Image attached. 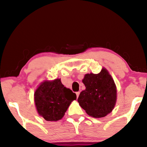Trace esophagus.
I'll return each mask as SVG.
<instances>
[{"mask_svg":"<svg viewBox=\"0 0 147 147\" xmlns=\"http://www.w3.org/2000/svg\"><path fill=\"white\" fill-rule=\"evenodd\" d=\"M79 95H80V92H76V96H77V98L79 97Z\"/></svg>","mask_w":147,"mask_h":147,"instance_id":"obj_1","label":"esophagus"}]
</instances>
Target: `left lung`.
I'll return each instance as SVG.
<instances>
[{
	"label": "left lung",
	"mask_w": 147,
	"mask_h": 147,
	"mask_svg": "<svg viewBox=\"0 0 147 147\" xmlns=\"http://www.w3.org/2000/svg\"><path fill=\"white\" fill-rule=\"evenodd\" d=\"M82 82L86 89L80 92L78 102L86 113L102 118L111 112L116 101V88L107 70L103 68L98 74H86Z\"/></svg>",
	"instance_id": "1"
}]
</instances>
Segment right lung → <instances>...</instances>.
Instances as JSON below:
<instances>
[{"instance_id":"obj_1","label":"right lung","mask_w":147,"mask_h":147,"mask_svg":"<svg viewBox=\"0 0 147 147\" xmlns=\"http://www.w3.org/2000/svg\"><path fill=\"white\" fill-rule=\"evenodd\" d=\"M35 102L38 113L47 121L61 119L76 94L62 84L61 80L45 81L35 92Z\"/></svg>"}]
</instances>
